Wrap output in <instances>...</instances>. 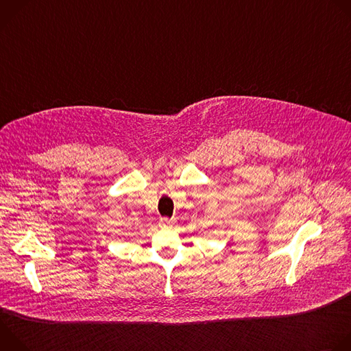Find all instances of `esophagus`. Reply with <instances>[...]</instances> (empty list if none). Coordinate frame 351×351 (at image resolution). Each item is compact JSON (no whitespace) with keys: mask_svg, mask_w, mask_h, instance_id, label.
Here are the masks:
<instances>
[{"mask_svg":"<svg viewBox=\"0 0 351 351\" xmlns=\"http://www.w3.org/2000/svg\"><path fill=\"white\" fill-rule=\"evenodd\" d=\"M173 225V221L172 219H168V218H161L160 219V226L167 229V228H171Z\"/></svg>","mask_w":351,"mask_h":351,"instance_id":"34e87169","label":"esophagus"}]
</instances>
